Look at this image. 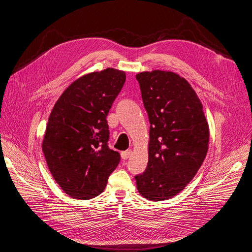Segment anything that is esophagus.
<instances>
[{
    "instance_id": "obj_1",
    "label": "esophagus",
    "mask_w": 252,
    "mask_h": 252,
    "mask_svg": "<svg viewBox=\"0 0 252 252\" xmlns=\"http://www.w3.org/2000/svg\"><path fill=\"white\" fill-rule=\"evenodd\" d=\"M131 155H132V151H131V150H127V151H126V152L121 153V158H123L124 160H127L128 158L131 157Z\"/></svg>"
}]
</instances>
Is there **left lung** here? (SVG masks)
Instances as JSON below:
<instances>
[{
    "mask_svg": "<svg viewBox=\"0 0 252 252\" xmlns=\"http://www.w3.org/2000/svg\"><path fill=\"white\" fill-rule=\"evenodd\" d=\"M150 119L148 163L135 176L137 189L152 201L169 199L197 173L209 150L210 128L189 82L173 71L136 74Z\"/></svg>",
    "mask_w": 252,
    "mask_h": 252,
    "instance_id": "left-lung-1",
    "label": "left lung"
}]
</instances>
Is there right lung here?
<instances>
[{
    "label": "right lung",
    "mask_w": 252,
    "mask_h": 252,
    "mask_svg": "<svg viewBox=\"0 0 252 252\" xmlns=\"http://www.w3.org/2000/svg\"><path fill=\"white\" fill-rule=\"evenodd\" d=\"M125 82L126 72L111 67L84 74L52 109L42 152L54 180L73 198L99 195L119 164L120 155L107 144V115Z\"/></svg>",
    "instance_id": "1"
}]
</instances>
